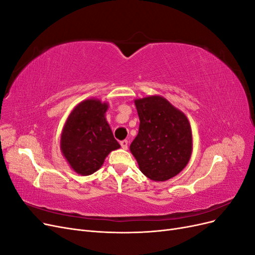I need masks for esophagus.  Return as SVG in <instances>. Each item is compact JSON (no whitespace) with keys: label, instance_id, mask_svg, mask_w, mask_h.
<instances>
[{"label":"esophagus","instance_id":"1","mask_svg":"<svg viewBox=\"0 0 255 255\" xmlns=\"http://www.w3.org/2000/svg\"><path fill=\"white\" fill-rule=\"evenodd\" d=\"M120 144H121L123 150H127L128 145V140H122V141H120Z\"/></svg>","mask_w":255,"mask_h":255}]
</instances>
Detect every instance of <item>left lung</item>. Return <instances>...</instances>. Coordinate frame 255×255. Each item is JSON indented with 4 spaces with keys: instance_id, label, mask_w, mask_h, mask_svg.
I'll list each match as a JSON object with an SVG mask.
<instances>
[{
    "instance_id": "1",
    "label": "left lung",
    "mask_w": 255,
    "mask_h": 255,
    "mask_svg": "<svg viewBox=\"0 0 255 255\" xmlns=\"http://www.w3.org/2000/svg\"><path fill=\"white\" fill-rule=\"evenodd\" d=\"M139 130L129 145L140 171L163 182L186 167L192 152V134L184 113L163 97L135 100Z\"/></svg>"
}]
</instances>
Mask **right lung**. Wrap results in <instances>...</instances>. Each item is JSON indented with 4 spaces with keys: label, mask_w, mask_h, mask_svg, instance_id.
I'll return each instance as SVG.
<instances>
[{
    "label": "right lung",
    "mask_w": 255,
    "mask_h": 255,
    "mask_svg": "<svg viewBox=\"0 0 255 255\" xmlns=\"http://www.w3.org/2000/svg\"><path fill=\"white\" fill-rule=\"evenodd\" d=\"M107 103L88 99L76 105L65 123L60 150L73 170L89 175L99 170L109 154L120 148L105 118Z\"/></svg>",
    "instance_id": "obj_1"
}]
</instances>
